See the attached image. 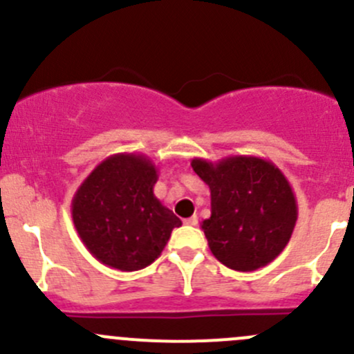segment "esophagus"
I'll list each match as a JSON object with an SVG mask.
<instances>
[{
    "label": "esophagus",
    "instance_id": "34e87169",
    "mask_svg": "<svg viewBox=\"0 0 354 354\" xmlns=\"http://www.w3.org/2000/svg\"><path fill=\"white\" fill-rule=\"evenodd\" d=\"M183 223L187 224V226H197V224H198V217H197V216L187 217V219H185Z\"/></svg>",
    "mask_w": 354,
    "mask_h": 354
}]
</instances>
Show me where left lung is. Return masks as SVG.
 I'll return each instance as SVG.
<instances>
[{"label": "left lung", "mask_w": 354, "mask_h": 354, "mask_svg": "<svg viewBox=\"0 0 354 354\" xmlns=\"http://www.w3.org/2000/svg\"><path fill=\"white\" fill-rule=\"evenodd\" d=\"M192 167L210 188V217L202 230L212 255L240 272L272 262L286 248L298 219L295 192L283 171L255 156L217 162L195 157Z\"/></svg>", "instance_id": "8db88e82"}]
</instances>
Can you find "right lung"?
<instances>
[{"label": "right lung", "instance_id": "right-lung-1", "mask_svg": "<svg viewBox=\"0 0 354 354\" xmlns=\"http://www.w3.org/2000/svg\"><path fill=\"white\" fill-rule=\"evenodd\" d=\"M156 164L144 154L109 156L71 200L78 236L94 259L131 272L151 266L181 221L154 195Z\"/></svg>", "mask_w": 354, "mask_h": 354}]
</instances>
